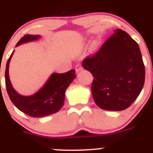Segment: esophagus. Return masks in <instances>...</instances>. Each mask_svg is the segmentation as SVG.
I'll use <instances>...</instances> for the list:
<instances>
[{
  "instance_id": "34e87169",
  "label": "esophagus",
  "mask_w": 153,
  "mask_h": 153,
  "mask_svg": "<svg viewBox=\"0 0 153 153\" xmlns=\"http://www.w3.org/2000/svg\"><path fill=\"white\" fill-rule=\"evenodd\" d=\"M82 69H83V68H82V66H81L80 65H77L76 67H75V70H76L77 72H80V71H81V70H82Z\"/></svg>"
}]
</instances>
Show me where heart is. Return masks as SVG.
<instances>
[{"instance_id": "1", "label": "heart", "mask_w": 153, "mask_h": 153, "mask_svg": "<svg viewBox=\"0 0 153 153\" xmlns=\"http://www.w3.org/2000/svg\"><path fill=\"white\" fill-rule=\"evenodd\" d=\"M97 48V41H93L91 44V48H90L91 51H94Z\"/></svg>"}]
</instances>
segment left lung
Here are the masks:
<instances>
[{"instance_id": "1", "label": "left lung", "mask_w": 153, "mask_h": 153, "mask_svg": "<svg viewBox=\"0 0 153 153\" xmlns=\"http://www.w3.org/2000/svg\"><path fill=\"white\" fill-rule=\"evenodd\" d=\"M94 76L91 92L104 110L122 111L137 98L145 81V67L137 43L117 28L96 54L82 62Z\"/></svg>"}]
</instances>
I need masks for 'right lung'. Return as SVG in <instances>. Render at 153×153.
I'll use <instances>...</instances> for the list:
<instances>
[{"instance_id": "right-lung-1", "label": "right lung", "mask_w": 153, "mask_h": 153, "mask_svg": "<svg viewBox=\"0 0 153 153\" xmlns=\"http://www.w3.org/2000/svg\"><path fill=\"white\" fill-rule=\"evenodd\" d=\"M41 38L38 35H24L16 47ZM14 51L8 59L5 71V83L7 91L13 103L19 110L34 118H42L57 112L63 105L65 92L76 77L75 70L72 69L65 73H53L44 86L31 96H23L13 88L9 77V65Z\"/></svg>"}]
</instances>
